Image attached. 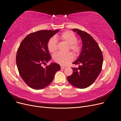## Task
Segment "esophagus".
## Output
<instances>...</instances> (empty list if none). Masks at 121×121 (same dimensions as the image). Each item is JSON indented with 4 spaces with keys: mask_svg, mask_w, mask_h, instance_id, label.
Listing matches in <instances>:
<instances>
[{
    "mask_svg": "<svg viewBox=\"0 0 121 121\" xmlns=\"http://www.w3.org/2000/svg\"><path fill=\"white\" fill-rule=\"evenodd\" d=\"M65 68H66V67H65V66H61V69H65Z\"/></svg>",
    "mask_w": 121,
    "mask_h": 121,
    "instance_id": "1",
    "label": "esophagus"
}]
</instances>
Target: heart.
I'll list each match as a JSON object with an SVG mask.
<instances>
[{
    "mask_svg": "<svg viewBox=\"0 0 121 121\" xmlns=\"http://www.w3.org/2000/svg\"><path fill=\"white\" fill-rule=\"evenodd\" d=\"M59 38L69 44V49L72 51L75 55H78L81 52L82 46L77 42V37L76 35L70 31H66L62 33ZM57 38H51L47 44V48L50 52H55L57 49ZM53 59L56 63L62 65H65L73 59L72 53H62L57 52L53 55Z\"/></svg>",
    "mask_w": 121,
    "mask_h": 121,
    "instance_id": "heart-1",
    "label": "heart"
}]
</instances>
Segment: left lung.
Wrapping results in <instances>:
<instances>
[{
	"mask_svg": "<svg viewBox=\"0 0 121 121\" xmlns=\"http://www.w3.org/2000/svg\"><path fill=\"white\" fill-rule=\"evenodd\" d=\"M81 37L83 46L78 59L73 64L79 65L73 68V74L67 77L69 83L79 89L88 87L95 82L102 68L103 57L98 43L85 31L73 29Z\"/></svg>",
	"mask_w": 121,
	"mask_h": 121,
	"instance_id": "obj_1",
	"label": "left lung"
}]
</instances>
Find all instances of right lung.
<instances>
[{"label":"right lung","mask_w":121,"mask_h":121,"mask_svg":"<svg viewBox=\"0 0 121 121\" xmlns=\"http://www.w3.org/2000/svg\"><path fill=\"white\" fill-rule=\"evenodd\" d=\"M59 30H39L30 33L21 42L16 57L18 70L27 85L40 90L49 85L60 66L51 63L43 68L42 65L51 59L47 48L49 40Z\"/></svg>","instance_id":"add662e5"}]
</instances>
